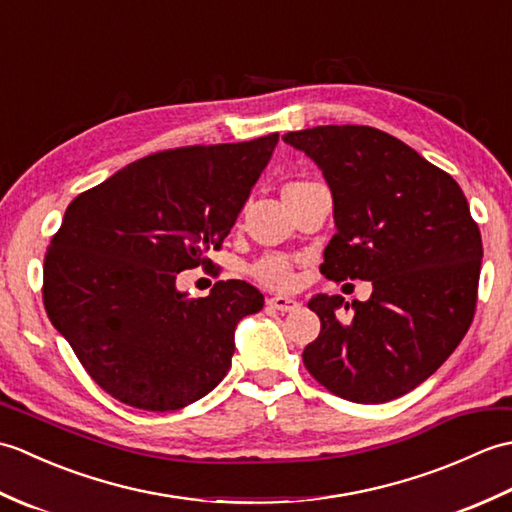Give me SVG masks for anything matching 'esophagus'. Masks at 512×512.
I'll return each instance as SVG.
<instances>
[{
	"mask_svg": "<svg viewBox=\"0 0 512 512\" xmlns=\"http://www.w3.org/2000/svg\"><path fill=\"white\" fill-rule=\"evenodd\" d=\"M268 306L275 310H281V312H295L299 308V301L290 299V297H270Z\"/></svg>",
	"mask_w": 512,
	"mask_h": 512,
	"instance_id": "1",
	"label": "esophagus"
}]
</instances>
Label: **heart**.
<instances>
[{
	"mask_svg": "<svg viewBox=\"0 0 512 512\" xmlns=\"http://www.w3.org/2000/svg\"><path fill=\"white\" fill-rule=\"evenodd\" d=\"M306 184L310 182H292L284 189V195L299 191L306 187ZM253 275L262 281V284L270 288H279V290H286L295 284V270H292V264L286 257H279V255H268L264 259H259V262L253 266Z\"/></svg>",
	"mask_w": 512,
	"mask_h": 512,
	"instance_id": "1",
	"label": "heart"
}]
</instances>
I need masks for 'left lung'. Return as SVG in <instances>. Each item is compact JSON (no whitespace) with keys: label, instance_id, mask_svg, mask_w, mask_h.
Returning <instances> with one entry per match:
<instances>
[{"label":"left lung","instance_id":"obj_1","mask_svg":"<svg viewBox=\"0 0 512 512\" xmlns=\"http://www.w3.org/2000/svg\"><path fill=\"white\" fill-rule=\"evenodd\" d=\"M284 143L314 160L332 191L336 233L321 273L374 288L352 306L339 295L310 299L321 332L303 365L332 394L361 405L405 396L471 328L482 237L469 202L447 171L374 127L321 125Z\"/></svg>","mask_w":512,"mask_h":512}]
</instances>
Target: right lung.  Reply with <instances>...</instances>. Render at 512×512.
Masks as SVG:
<instances>
[{
  "mask_svg": "<svg viewBox=\"0 0 512 512\" xmlns=\"http://www.w3.org/2000/svg\"><path fill=\"white\" fill-rule=\"evenodd\" d=\"M277 140L160 151L65 209L43 259V306L116 400L176 411L226 376L237 323L264 308V295L228 279L191 299L176 281L220 250Z\"/></svg>",
  "mask_w": 512,
  "mask_h": 512,
  "instance_id": "obj_1",
  "label": "right lung"
}]
</instances>
